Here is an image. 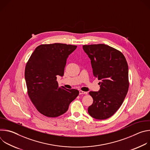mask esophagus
Instances as JSON below:
<instances>
[{"label": "esophagus", "instance_id": "esophagus-1", "mask_svg": "<svg viewBox=\"0 0 150 150\" xmlns=\"http://www.w3.org/2000/svg\"><path fill=\"white\" fill-rule=\"evenodd\" d=\"M88 94L87 92H85V91H82L81 90L79 91V94H84V95H87Z\"/></svg>", "mask_w": 150, "mask_h": 150}]
</instances>
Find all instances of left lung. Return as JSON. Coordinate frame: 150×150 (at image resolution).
<instances>
[{
	"label": "left lung",
	"mask_w": 150,
	"mask_h": 150,
	"mask_svg": "<svg viewBox=\"0 0 150 150\" xmlns=\"http://www.w3.org/2000/svg\"><path fill=\"white\" fill-rule=\"evenodd\" d=\"M91 59L94 77L99 82L98 91H90L93 104L88 112L98 120L108 119L120 108L129 88L128 65L122 52L104 44L83 45Z\"/></svg>",
	"instance_id": "obj_1"
}]
</instances>
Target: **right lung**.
<instances>
[{
	"label": "right lung",
	"instance_id": "add662e5",
	"mask_svg": "<svg viewBox=\"0 0 150 150\" xmlns=\"http://www.w3.org/2000/svg\"><path fill=\"white\" fill-rule=\"evenodd\" d=\"M77 46L54 43L37 47L25 69L28 95L37 110L49 117L65 113L79 94L75 89L59 87L57 76H62L68 56Z\"/></svg>",
	"mask_w": 150,
	"mask_h": 150
}]
</instances>
